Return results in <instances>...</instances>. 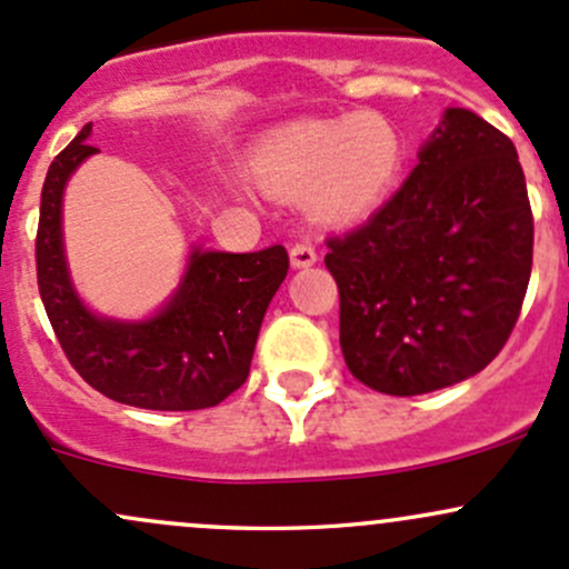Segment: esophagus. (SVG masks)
<instances>
[{"label": "esophagus", "mask_w": 569, "mask_h": 569, "mask_svg": "<svg viewBox=\"0 0 569 569\" xmlns=\"http://www.w3.org/2000/svg\"><path fill=\"white\" fill-rule=\"evenodd\" d=\"M289 256H291V267H295V269L313 267L316 259H319V256H316V248H313V244H310V242H297V244H291Z\"/></svg>", "instance_id": "esophagus-1"}]
</instances>
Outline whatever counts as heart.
I'll use <instances>...</instances> for the list:
<instances>
[{
  "instance_id": "obj_1",
  "label": "heart",
  "mask_w": 569,
  "mask_h": 569,
  "mask_svg": "<svg viewBox=\"0 0 569 569\" xmlns=\"http://www.w3.org/2000/svg\"><path fill=\"white\" fill-rule=\"evenodd\" d=\"M406 163L398 124L379 111L310 117L256 143L250 171L278 199H302L316 220L349 226L390 199Z\"/></svg>"
}]
</instances>
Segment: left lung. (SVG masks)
<instances>
[{
    "mask_svg": "<svg viewBox=\"0 0 569 569\" xmlns=\"http://www.w3.org/2000/svg\"><path fill=\"white\" fill-rule=\"evenodd\" d=\"M398 193L327 239L340 349L355 379L422 395L480 373L516 327L535 220L512 141L447 109Z\"/></svg>",
    "mask_w": 569,
    "mask_h": 569,
    "instance_id": "left-lung-1",
    "label": "left lung"
}]
</instances>
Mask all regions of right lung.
Here are the masks:
<instances>
[{"mask_svg": "<svg viewBox=\"0 0 569 569\" xmlns=\"http://www.w3.org/2000/svg\"><path fill=\"white\" fill-rule=\"evenodd\" d=\"M89 133L92 124H83L53 158L40 196L38 286L59 346L81 379L117 403L152 411L218 406L248 379L289 253L283 244L256 253L193 248L177 291L154 316L122 321L92 313L73 289L62 242L64 184L98 152Z\"/></svg>", "mask_w": 569, "mask_h": 569, "instance_id": "obj_1", "label": "right lung"}]
</instances>
